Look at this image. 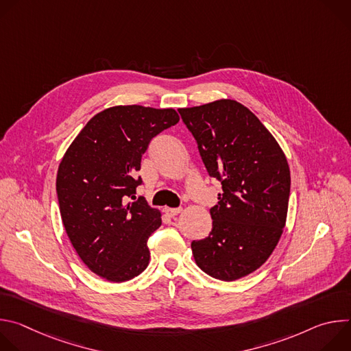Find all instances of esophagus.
I'll use <instances>...</instances> for the list:
<instances>
[{
  "instance_id": "1",
  "label": "esophagus",
  "mask_w": 351,
  "mask_h": 351,
  "mask_svg": "<svg viewBox=\"0 0 351 351\" xmlns=\"http://www.w3.org/2000/svg\"><path fill=\"white\" fill-rule=\"evenodd\" d=\"M164 211L169 217H176V215H179L182 213V208H168L167 207V208H164Z\"/></svg>"
}]
</instances>
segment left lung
<instances>
[{"mask_svg": "<svg viewBox=\"0 0 351 351\" xmlns=\"http://www.w3.org/2000/svg\"><path fill=\"white\" fill-rule=\"evenodd\" d=\"M179 112L223 190L210 210V236L191 243L194 261L215 279H240L269 258L283 233L290 194L286 156L260 119L234 99Z\"/></svg>", "mask_w": 351, "mask_h": 351, "instance_id": "8db88e82", "label": "left lung"}]
</instances>
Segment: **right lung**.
I'll return each instance as SVG.
<instances>
[{
	"instance_id": "right-lung-1",
	"label": "right lung",
	"mask_w": 351,
	"mask_h": 351,
	"mask_svg": "<svg viewBox=\"0 0 351 351\" xmlns=\"http://www.w3.org/2000/svg\"><path fill=\"white\" fill-rule=\"evenodd\" d=\"M178 122L173 108L115 106L95 114L65 152L57 173L61 218L95 275L119 283L147 268V239L161 226V211L143 197L128 199L141 183L136 172L149 141Z\"/></svg>"
}]
</instances>
